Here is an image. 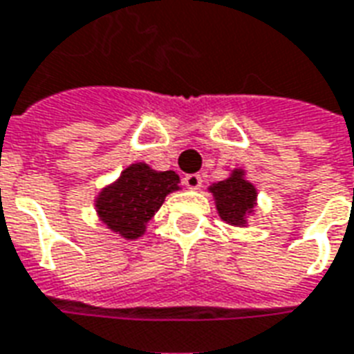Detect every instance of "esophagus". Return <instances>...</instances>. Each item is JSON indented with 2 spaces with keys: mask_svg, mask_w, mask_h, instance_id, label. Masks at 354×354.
Listing matches in <instances>:
<instances>
[{
  "mask_svg": "<svg viewBox=\"0 0 354 354\" xmlns=\"http://www.w3.org/2000/svg\"><path fill=\"white\" fill-rule=\"evenodd\" d=\"M183 183H185V187L190 188V190H198V188H201V183H203V179H201V175L190 174V175H185Z\"/></svg>",
  "mask_w": 354,
  "mask_h": 354,
  "instance_id": "34e87169",
  "label": "esophagus"
}]
</instances>
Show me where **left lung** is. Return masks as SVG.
I'll use <instances>...</instances> for the list:
<instances>
[{
    "instance_id": "8db88e82",
    "label": "left lung",
    "mask_w": 354,
    "mask_h": 354,
    "mask_svg": "<svg viewBox=\"0 0 354 354\" xmlns=\"http://www.w3.org/2000/svg\"><path fill=\"white\" fill-rule=\"evenodd\" d=\"M209 190L214 196L220 218L231 225H246V216L254 212L257 190L244 179L243 169H235L231 177L214 183Z\"/></svg>"
}]
</instances>
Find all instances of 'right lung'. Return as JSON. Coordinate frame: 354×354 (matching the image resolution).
<instances>
[{"mask_svg": "<svg viewBox=\"0 0 354 354\" xmlns=\"http://www.w3.org/2000/svg\"><path fill=\"white\" fill-rule=\"evenodd\" d=\"M179 190L175 171H155L138 162L124 169L121 177L98 194L95 207L100 220L124 239H138L155 216L169 192Z\"/></svg>", "mask_w": 354, "mask_h": 354, "instance_id": "right-lung-1", "label": "right lung"}]
</instances>
